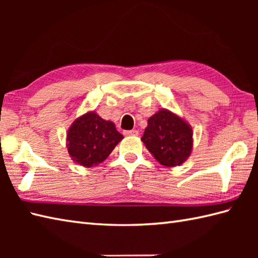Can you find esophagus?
Returning a JSON list of instances; mask_svg holds the SVG:
<instances>
[{"instance_id": "34e87169", "label": "esophagus", "mask_w": 258, "mask_h": 258, "mask_svg": "<svg viewBox=\"0 0 258 258\" xmlns=\"http://www.w3.org/2000/svg\"><path fill=\"white\" fill-rule=\"evenodd\" d=\"M124 135L125 136H136V135H139V131H136V130L124 131Z\"/></svg>"}]
</instances>
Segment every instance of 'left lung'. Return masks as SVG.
<instances>
[{
	"mask_svg": "<svg viewBox=\"0 0 258 258\" xmlns=\"http://www.w3.org/2000/svg\"><path fill=\"white\" fill-rule=\"evenodd\" d=\"M142 142L157 162L174 167L189 157L193 150V131L185 119L162 108L147 120Z\"/></svg>",
	"mask_w": 258,
	"mask_h": 258,
	"instance_id": "8db88e82",
	"label": "left lung"
}]
</instances>
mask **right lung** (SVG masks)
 Returning <instances> with one entry per match:
<instances>
[{
  "label": "right lung",
  "mask_w": 258,
  "mask_h": 258,
  "mask_svg": "<svg viewBox=\"0 0 258 258\" xmlns=\"http://www.w3.org/2000/svg\"><path fill=\"white\" fill-rule=\"evenodd\" d=\"M122 139L123 135L117 132L113 122L91 111L70 126L67 147L70 157L76 164L93 167L105 161Z\"/></svg>",
  "instance_id": "add662e5"
}]
</instances>
